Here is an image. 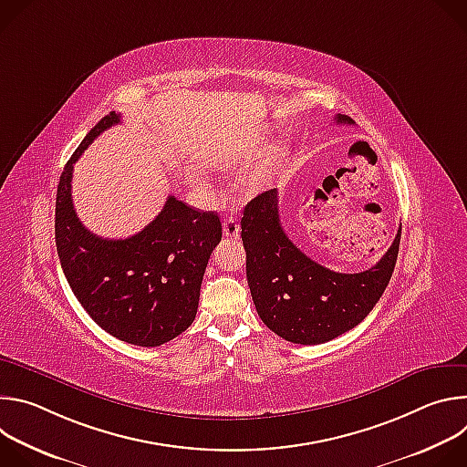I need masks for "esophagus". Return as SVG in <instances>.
Masks as SVG:
<instances>
[{
	"label": "esophagus",
	"mask_w": 467,
	"mask_h": 467,
	"mask_svg": "<svg viewBox=\"0 0 467 467\" xmlns=\"http://www.w3.org/2000/svg\"><path fill=\"white\" fill-rule=\"evenodd\" d=\"M223 234L227 236V238H236L238 234H240V225H238V222H236V218H227V220H223Z\"/></svg>",
	"instance_id": "esophagus-1"
}]
</instances>
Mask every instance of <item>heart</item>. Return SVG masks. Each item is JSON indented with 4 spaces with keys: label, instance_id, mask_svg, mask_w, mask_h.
Wrapping results in <instances>:
<instances>
[{
    "label": "heart",
    "instance_id": "1",
    "mask_svg": "<svg viewBox=\"0 0 467 467\" xmlns=\"http://www.w3.org/2000/svg\"><path fill=\"white\" fill-rule=\"evenodd\" d=\"M274 159L275 157H270L265 162H262L260 166H256L254 170H251L249 173L244 175L242 179V186L247 190V192H256L264 186V182L270 179V173H272V164H274ZM238 164V159H227L223 162V166H234Z\"/></svg>",
    "mask_w": 467,
    "mask_h": 467
}]
</instances>
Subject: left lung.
I'll return each mask as SVG.
<instances>
[{
  "label": "left lung",
  "instance_id": "left-lung-1",
  "mask_svg": "<svg viewBox=\"0 0 467 467\" xmlns=\"http://www.w3.org/2000/svg\"><path fill=\"white\" fill-rule=\"evenodd\" d=\"M337 123H353L337 114ZM277 190L244 209L242 242L251 297L265 327L286 342L316 346L357 327L377 305L393 274L401 231L384 256L360 274H338L308 258L283 231Z\"/></svg>",
  "mask_w": 467,
  "mask_h": 467
}]
</instances>
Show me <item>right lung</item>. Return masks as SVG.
<instances>
[{"mask_svg": "<svg viewBox=\"0 0 467 467\" xmlns=\"http://www.w3.org/2000/svg\"><path fill=\"white\" fill-rule=\"evenodd\" d=\"M119 121L116 112L101 118L66 162L57 186L55 242L66 281L88 316L121 342L157 348L192 325L222 222L216 213L195 211L170 195L140 233L123 240L92 234L74 209V164Z\"/></svg>", "mask_w": 467, "mask_h": 467, "instance_id": "obj_1", "label": "right lung"}]
</instances>
